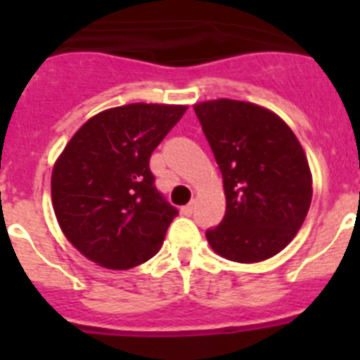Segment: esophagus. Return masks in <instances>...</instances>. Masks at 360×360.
I'll list each match as a JSON object with an SVG mask.
<instances>
[{"label": "esophagus", "instance_id": "obj_1", "mask_svg": "<svg viewBox=\"0 0 360 360\" xmlns=\"http://www.w3.org/2000/svg\"><path fill=\"white\" fill-rule=\"evenodd\" d=\"M193 211H195V203H187V205H184V207L180 209V212H182L184 216H191Z\"/></svg>", "mask_w": 360, "mask_h": 360}]
</instances>
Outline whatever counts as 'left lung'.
I'll use <instances>...</instances> for the list:
<instances>
[{"label": "left lung", "instance_id": "obj_1", "mask_svg": "<svg viewBox=\"0 0 360 360\" xmlns=\"http://www.w3.org/2000/svg\"><path fill=\"white\" fill-rule=\"evenodd\" d=\"M196 117L221 171L225 216L205 232L216 254L259 263L295 238L311 203L307 153L288 124L259 104L214 98Z\"/></svg>", "mask_w": 360, "mask_h": 360}]
</instances>
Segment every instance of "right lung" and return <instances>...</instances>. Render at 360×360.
<instances>
[{"label": "right lung", "instance_id": "right-lung-1", "mask_svg": "<svg viewBox=\"0 0 360 360\" xmlns=\"http://www.w3.org/2000/svg\"><path fill=\"white\" fill-rule=\"evenodd\" d=\"M186 110L148 103L110 108L86 120L57 157V224L90 262L128 270L160 250L178 211L153 186L149 157Z\"/></svg>", "mask_w": 360, "mask_h": 360}]
</instances>
